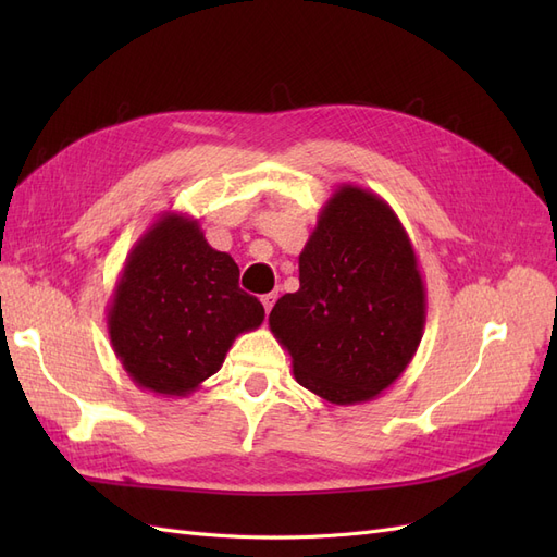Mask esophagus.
<instances>
[{
    "label": "esophagus",
    "instance_id": "34e87169",
    "mask_svg": "<svg viewBox=\"0 0 557 557\" xmlns=\"http://www.w3.org/2000/svg\"><path fill=\"white\" fill-rule=\"evenodd\" d=\"M276 293H267V295H262L260 299H262V305H264V311L269 313V311H272V307H274V301H276Z\"/></svg>",
    "mask_w": 557,
    "mask_h": 557
}]
</instances>
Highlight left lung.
Here are the masks:
<instances>
[{
	"mask_svg": "<svg viewBox=\"0 0 557 557\" xmlns=\"http://www.w3.org/2000/svg\"><path fill=\"white\" fill-rule=\"evenodd\" d=\"M425 315V283L397 213L376 193L342 183L299 252V290L276 301L269 330L299 385L350 407L404 374Z\"/></svg>",
	"mask_w": 557,
	"mask_h": 557,
	"instance_id": "obj_1",
	"label": "left lung"
}]
</instances>
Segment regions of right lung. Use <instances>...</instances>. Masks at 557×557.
<instances>
[{
	"label": "right lung",
	"instance_id": "add662e5",
	"mask_svg": "<svg viewBox=\"0 0 557 557\" xmlns=\"http://www.w3.org/2000/svg\"><path fill=\"white\" fill-rule=\"evenodd\" d=\"M262 320L264 307L239 288L237 262L209 246L197 218L164 211L127 252L107 327L141 391L188 397Z\"/></svg>",
	"mask_w": 557,
	"mask_h": 557
}]
</instances>
